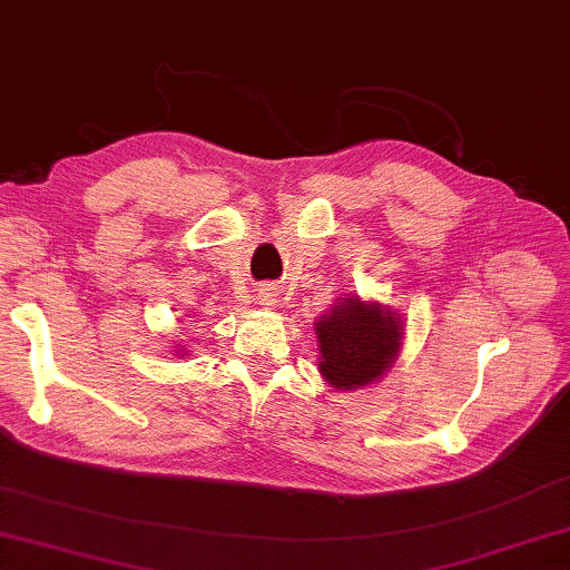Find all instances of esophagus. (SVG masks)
Segmentation results:
<instances>
[{
    "label": "esophagus",
    "mask_w": 570,
    "mask_h": 570,
    "mask_svg": "<svg viewBox=\"0 0 570 570\" xmlns=\"http://www.w3.org/2000/svg\"><path fill=\"white\" fill-rule=\"evenodd\" d=\"M257 297H261V305H265V307H273L275 305V293H273L271 287L261 289V295H257Z\"/></svg>",
    "instance_id": "esophagus-1"
}]
</instances>
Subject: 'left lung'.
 Wrapping results in <instances>:
<instances>
[{"label": "left lung", "mask_w": 570, "mask_h": 570, "mask_svg": "<svg viewBox=\"0 0 570 570\" xmlns=\"http://www.w3.org/2000/svg\"><path fill=\"white\" fill-rule=\"evenodd\" d=\"M317 370L332 390L354 392L377 384L400 360L404 320L380 299L340 295L315 322Z\"/></svg>", "instance_id": "left-lung-1"}]
</instances>
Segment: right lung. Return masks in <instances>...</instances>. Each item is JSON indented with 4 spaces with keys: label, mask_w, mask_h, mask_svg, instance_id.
<instances>
[{
    "label": "right lung",
    "mask_w": 570,
    "mask_h": 570,
    "mask_svg": "<svg viewBox=\"0 0 570 570\" xmlns=\"http://www.w3.org/2000/svg\"><path fill=\"white\" fill-rule=\"evenodd\" d=\"M174 354H176V357L180 360V357H188V354H190V352H188L186 347H180V345H176V347H174Z\"/></svg>",
    "instance_id": "1"
}]
</instances>
